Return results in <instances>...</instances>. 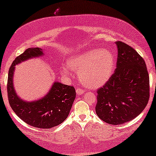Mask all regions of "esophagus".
<instances>
[{
    "instance_id": "1",
    "label": "esophagus",
    "mask_w": 156,
    "mask_h": 156,
    "mask_svg": "<svg viewBox=\"0 0 156 156\" xmlns=\"http://www.w3.org/2000/svg\"><path fill=\"white\" fill-rule=\"evenodd\" d=\"M76 92L77 94V95H82L84 94V90H83L82 89H80V88H76Z\"/></svg>"
}]
</instances>
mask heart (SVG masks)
<instances>
[{
    "label": "heart",
    "mask_w": 156,
    "mask_h": 156,
    "mask_svg": "<svg viewBox=\"0 0 156 156\" xmlns=\"http://www.w3.org/2000/svg\"><path fill=\"white\" fill-rule=\"evenodd\" d=\"M114 56L108 50L94 49L74 55L67 59V67L78 72L79 80L90 88H97L107 82L114 67ZM64 73H67L63 68Z\"/></svg>",
    "instance_id": "obj_1"
}]
</instances>
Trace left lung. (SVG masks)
<instances>
[{"label":"left lung","instance_id":"obj_1","mask_svg":"<svg viewBox=\"0 0 156 156\" xmlns=\"http://www.w3.org/2000/svg\"><path fill=\"white\" fill-rule=\"evenodd\" d=\"M116 68L97 90L96 113L104 122L119 125L135 119L143 112L150 97L149 75L142 57L131 46L116 42Z\"/></svg>","mask_w":156,"mask_h":156}]
</instances>
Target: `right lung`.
<instances>
[{
	"instance_id": "add662e5",
	"label": "right lung",
	"mask_w": 156,
	"mask_h": 156,
	"mask_svg": "<svg viewBox=\"0 0 156 156\" xmlns=\"http://www.w3.org/2000/svg\"><path fill=\"white\" fill-rule=\"evenodd\" d=\"M42 55V49L29 48L15 59L8 72V97L10 107L23 121L38 129H50L60 124L67 118L76 97L74 87L55 82L42 99L27 102L18 97L12 82L15 66Z\"/></svg>"
}]
</instances>
